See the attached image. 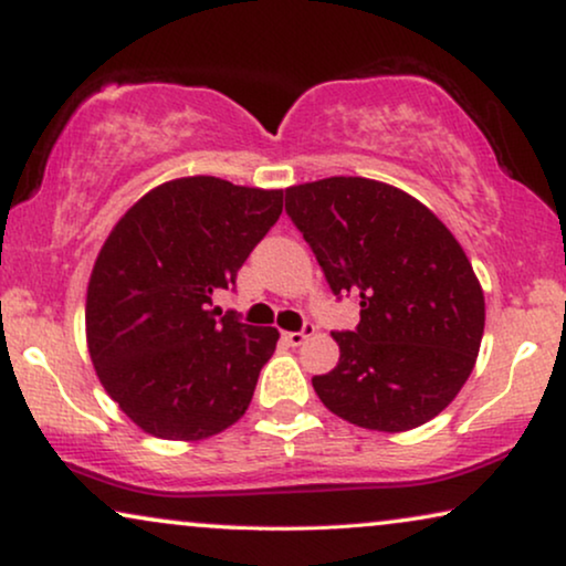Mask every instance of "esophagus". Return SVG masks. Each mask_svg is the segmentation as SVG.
<instances>
[{
    "instance_id": "34e87169",
    "label": "esophagus",
    "mask_w": 566,
    "mask_h": 566,
    "mask_svg": "<svg viewBox=\"0 0 566 566\" xmlns=\"http://www.w3.org/2000/svg\"><path fill=\"white\" fill-rule=\"evenodd\" d=\"M312 335H314V324H304V329L301 332H283V339L291 347H298V345H304Z\"/></svg>"
}]
</instances>
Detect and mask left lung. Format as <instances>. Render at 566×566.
I'll return each instance as SVG.
<instances>
[{
	"label": "left lung",
	"instance_id": "obj_1",
	"mask_svg": "<svg viewBox=\"0 0 566 566\" xmlns=\"http://www.w3.org/2000/svg\"><path fill=\"white\" fill-rule=\"evenodd\" d=\"M285 213L360 324L335 332L339 363L314 376L322 405L378 432L420 428L455 399L484 335V291L446 223L409 192L366 177L285 188Z\"/></svg>",
	"mask_w": 566,
	"mask_h": 566
}]
</instances>
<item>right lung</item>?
I'll return each mask as SVG.
<instances>
[{
    "label": "right lung",
    "instance_id": "1",
    "mask_svg": "<svg viewBox=\"0 0 566 566\" xmlns=\"http://www.w3.org/2000/svg\"><path fill=\"white\" fill-rule=\"evenodd\" d=\"M283 211V190L180 177L146 192L99 250L87 285V347L99 384L144 432L203 440L250 407L277 329L213 293L234 285Z\"/></svg>",
    "mask_w": 566,
    "mask_h": 566
}]
</instances>
